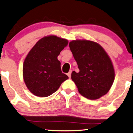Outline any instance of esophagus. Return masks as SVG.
<instances>
[{
    "label": "esophagus",
    "instance_id": "obj_1",
    "mask_svg": "<svg viewBox=\"0 0 133 133\" xmlns=\"http://www.w3.org/2000/svg\"><path fill=\"white\" fill-rule=\"evenodd\" d=\"M71 72H72V71L70 70V71H69L68 73H67V76H68L70 78L71 77Z\"/></svg>",
    "mask_w": 133,
    "mask_h": 133
}]
</instances>
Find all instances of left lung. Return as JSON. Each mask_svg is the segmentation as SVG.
<instances>
[{"mask_svg": "<svg viewBox=\"0 0 133 133\" xmlns=\"http://www.w3.org/2000/svg\"><path fill=\"white\" fill-rule=\"evenodd\" d=\"M79 72L73 71L71 79L79 93L91 100L99 99L110 90L115 71L110 57L99 43L76 40L69 43Z\"/></svg>", "mask_w": 133, "mask_h": 133, "instance_id": "8db88e82", "label": "left lung"}]
</instances>
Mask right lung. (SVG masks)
<instances>
[{
  "label": "right lung",
  "instance_id": "1",
  "mask_svg": "<svg viewBox=\"0 0 133 133\" xmlns=\"http://www.w3.org/2000/svg\"><path fill=\"white\" fill-rule=\"evenodd\" d=\"M68 43L56 36H45L30 51L23 64V77L30 91L39 97L55 92L68 77L62 73L57 56Z\"/></svg>",
  "mask_w": 133,
  "mask_h": 133
}]
</instances>
